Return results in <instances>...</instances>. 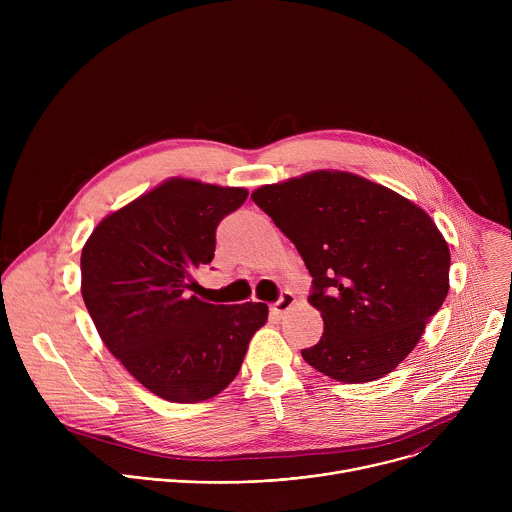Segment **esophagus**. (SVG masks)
<instances>
[{
  "mask_svg": "<svg viewBox=\"0 0 512 512\" xmlns=\"http://www.w3.org/2000/svg\"><path fill=\"white\" fill-rule=\"evenodd\" d=\"M294 304H296V296L291 294V291H283V294L279 296V300L273 302L271 308H269V310H271V316H273V318H281Z\"/></svg>",
  "mask_w": 512,
  "mask_h": 512,
  "instance_id": "esophagus-1",
  "label": "esophagus"
}]
</instances>
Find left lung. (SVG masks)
Instances as JSON below:
<instances>
[{
    "instance_id": "left-lung-1",
    "label": "left lung",
    "mask_w": 512,
    "mask_h": 512,
    "mask_svg": "<svg viewBox=\"0 0 512 512\" xmlns=\"http://www.w3.org/2000/svg\"><path fill=\"white\" fill-rule=\"evenodd\" d=\"M251 198L312 275L308 302L324 334L304 360L342 383L391 373L450 289V249L429 214L381 184L326 170Z\"/></svg>"
}]
</instances>
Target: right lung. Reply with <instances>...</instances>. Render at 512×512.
Listing matches in <instances>:
<instances>
[{"label": "right lung", "instance_id": "obj_1", "mask_svg": "<svg viewBox=\"0 0 512 512\" xmlns=\"http://www.w3.org/2000/svg\"><path fill=\"white\" fill-rule=\"evenodd\" d=\"M249 192L172 178L97 225L81 255V294L111 354L154 395L198 403L239 373L267 322L257 302L214 306L190 294L216 227Z\"/></svg>", "mask_w": 512, "mask_h": 512}]
</instances>
